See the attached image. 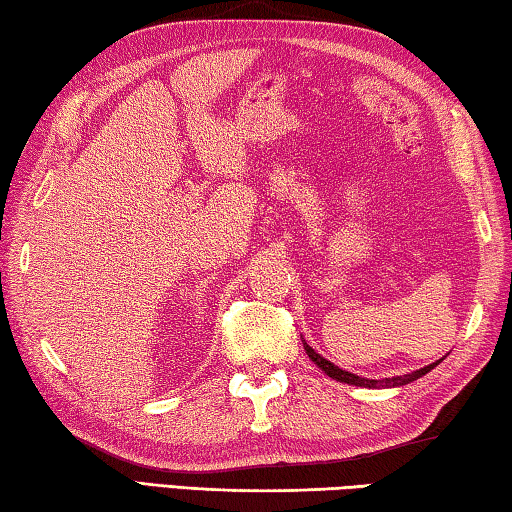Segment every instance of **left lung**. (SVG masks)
Here are the masks:
<instances>
[{"label":"left lung","mask_w":512,"mask_h":512,"mask_svg":"<svg viewBox=\"0 0 512 512\" xmlns=\"http://www.w3.org/2000/svg\"><path fill=\"white\" fill-rule=\"evenodd\" d=\"M303 339V337H301ZM303 348H306V353L312 362H315L321 371H324L328 378H333L337 382H344V384H353V387H364V389H391V387H405V384L414 382L418 378H423L425 373H429L434 369V366L441 364V360L429 364V366H423V369L418 371H411L407 375H393V378H380V380H371V378H362V375H355L351 371H344L339 369V366H335L333 362H328L326 357H321L315 348L306 344V339H303Z\"/></svg>","instance_id":"1"}]
</instances>
